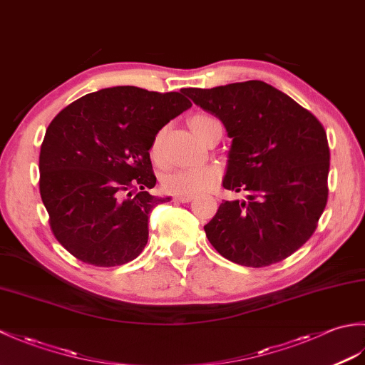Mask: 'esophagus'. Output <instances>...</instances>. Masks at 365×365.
I'll return each mask as SVG.
<instances>
[{"label": "esophagus", "instance_id": "esophagus-1", "mask_svg": "<svg viewBox=\"0 0 365 365\" xmlns=\"http://www.w3.org/2000/svg\"><path fill=\"white\" fill-rule=\"evenodd\" d=\"M192 199H195V196H190V195H177V196H174V200H175V202H182V204L191 202Z\"/></svg>", "mask_w": 365, "mask_h": 365}]
</instances>
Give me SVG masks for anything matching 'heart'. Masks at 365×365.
Here are the masks:
<instances>
[{"mask_svg": "<svg viewBox=\"0 0 365 365\" xmlns=\"http://www.w3.org/2000/svg\"><path fill=\"white\" fill-rule=\"evenodd\" d=\"M216 122L215 118L204 114L192 115L190 119V127L199 135L208 123ZM161 141V135H157L152 144V153L155 155L158 152ZM220 169L213 166H197V168H182L174 169L170 173L163 175V187L166 191L173 192V195H200V192L213 190L220 182Z\"/></svg>", "mask_w": 365, "mask_h": 365, "instance_id": "b5f03b06", "label": "heart"}]
</instances>
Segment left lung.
Instances as JSON below:
<instances>
[{"label":"left lung","instance_id":"left-lung-1","mask_svg":"<svg viewBox=\"0 0 365 365\" xmlns=\"http://www.w3.org/2000/svg\"><path fill=\"white\" fill-rule=\"evenodd\" d=\"M216 115L232 139L224 200L205 224L222 257L260 268L281 262L312 237L328 200L329 147L312 113L259 80L182 91Z\"/></svg>","mask_w":365,"mask_h":365}]
</instances>
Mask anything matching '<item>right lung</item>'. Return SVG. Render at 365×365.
<instances>
[{"label": "right lung", "mask_w": 365, "mask_h": 365, "mask_svg": "<svg viewBox=\"0 0 365 365\" xmlns=\"http://www.w3.org/2000/svg\"><path fill=\"white\" fill-rule=\"evenodd\" d=\"M188 108L180 92L115 86L75 100L51 120L38 157L41 197L54 237L76 259L118 267L143 252L152 210L170 200L147 191L157 183L149 150Z\"/></svg>", "instance_id": "add662e5"}]
</instances>
